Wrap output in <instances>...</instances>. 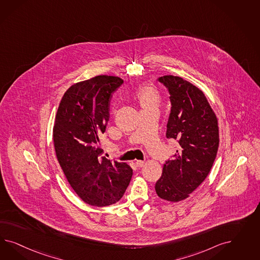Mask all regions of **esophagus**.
I'll return each mask as SVG.
<instances>
[{
    "instance_id": "1",
    "label": "esophagus",
    "mask_w": 260,
    "mask_h": 260,
    "mask_svg": "<svg viewBox=\"0 0 260 260\" xmlns=\"http://www.w3.org/2000/svg\"><path fill=\"white\" fill-rule=\"evenodd\" d=\"M135 164H136V166H137L138 168H142V167L144 166V164H145V162L141 161V160H137V161L135 162Z\"/></svg>"
}]
</instances>
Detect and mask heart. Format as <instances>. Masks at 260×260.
<instances>
[{"mask_svg":"<svg viewBox=\"0 0 260 260\" xmlns=\"http://www.w3.org/2000/svg\"><path fill=\"white\" fill-rule=\"evenodd\" d=\"M137 100L140 104L142 109L156 108L160 102V95L156 88L152 87H143L138 90Z\"/></svg>","mask_w":260,"mask_h":260,"instance_id":"1","label":"heart"}]
</instances>
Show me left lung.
<instances>
[{"label":"left lung","instance_id":"8db88e82","mask_svg":"<svg viewBox=\"0 0 260 260\" xmlns=\"http://www.w3.org/2000/svg\"><path fill=\"white\" fill-rule=\"evenodd\" d=\"M158 80L171 95L166 136L180 148L166 161L155 191L163 200L179 202L204 181L213 167L219 145L218 122L201 89L178 76Z\"/></svg>","mask_w":260,"mask_h":260}]
</instances>
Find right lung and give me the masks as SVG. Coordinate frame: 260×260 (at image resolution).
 <instances>
[{"label":"right lung","mask_w":260,"mask_h":260,"mask_svg":"<svg viewBox=\"0 0 260 260\" xmlns=\"http://www.w3.org/2000/svg\"><path fill=\"white\" fill-rule=\"evenodd\" d=\"M117 76L99 75L72 85L56 113V156L71 188L84 202L96 207L114 204L131 182L126 163L102 156L100 135L110 119L112 93L122 84Z\"/></svg>","instance_id":"add662e5"}]
</instances>
